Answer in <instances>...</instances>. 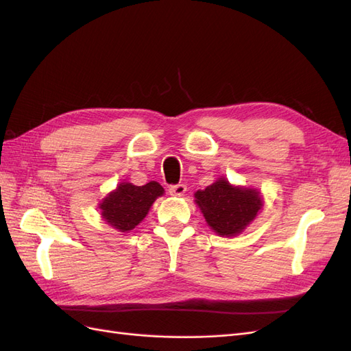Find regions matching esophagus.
<instances>
[{"mask_svg": "<svg viewBox=\"0 0 351 351\" xmlns=\"http://www.w3.org/2000/svg\"><path fill=\"white\" fill-rule=\"evenodd\" d=\"M187 186L186 184H176L168 189V192L171 196H183L186 193Z\"/></svg>", "mask_w": 351, "mask_h": 351, "instance_id": "34e87169", "label": "esophagus"}]
</instances>
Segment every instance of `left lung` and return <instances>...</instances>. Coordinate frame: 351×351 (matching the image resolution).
Here are the masks:
<instances>
[{
    "label": "left lung",
    "instance_id": "1",
    "mask_svg": "<svg viewBox=\"0 0 351 351\" xmlns=\"http://www.w3.org/2000/svg\"><path fill=\"white\" fill-rule=\"evenodd\" d=\"M195 199L208 226L222 237L240 234L262 208L258 190L231 186L226 178L217 180L205 190H197Z\"/></svg>",
    "mask_w": 351,
    "mask_h": 351
}]
</instances>
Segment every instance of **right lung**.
<instances>
[{
	"mask_svg": "<svg viewBox=\"0 0 351 351\" xmlns=\"http://www.w3.org/2000/svg\"><path fill=\"white\" fill-rule=\"evenodd\" d=\"M162 195L164 189L156 182L145 186L120 183L99 204L101 215L112 228L129 232L146 217L156 197Z\"/></svg>",
	"mask_w": 351,
	"mask_h": 351,
	"instance_id": "1",
	"label": "right lung"
}]
</instances>
